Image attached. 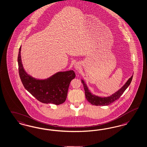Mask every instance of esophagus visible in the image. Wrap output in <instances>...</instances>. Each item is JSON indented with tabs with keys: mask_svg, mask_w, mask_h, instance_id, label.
Wrapping results in <instances>:
<instances>
[{
	"mask_svg": "<svg viewBox=\"0 0 147 147\" xmlns=\"http://www.w3.org/2000/svg\"><path fill=\"white\" fill-rule=\"evenodd\" d=\"M80 67H81V66H80V65L79 63H77L76 64L75 68L76 69V70H79L80 69Z\"/></svg>",
	"mask_w": 147,
	"mask_h": 147,
	"instance_id": "1",
	"label": "esophagus"
}]
</instances>
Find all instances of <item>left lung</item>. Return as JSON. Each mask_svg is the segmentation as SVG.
<instances>
[{"mask_svg":"<svg viewBox=\"0 0 147 147\" xmlns=\"http://www.w3.org/2000/svg\"><path fill=\"white\" fill-rule=\"evenodd\" d=\"M133 76H132L129 79L127 80L125 84L121 87V88L117 92L113 94L109 97H104V98H101V97H99V96H96L95 95L92 94L91 93V92L89 91L86 85V84L84 83V81L82 80V84H83L84 90H85V96H86V99L88 100V102H90L91 104L93 105H96V106H105V105H108L114 101H116L117 99H118L121 94L124 92L125 90L127 88V87L130 85V83L132 81Z\"/></svg>","mask_w":147,"mask_h":147,"instance_id":"1","label":"left lung"}]
</instances>
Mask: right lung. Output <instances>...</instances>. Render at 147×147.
<instances>
[{
  "label": "right lung",
  "mask_w": 147,
  "mask_h": 147,
  "mask_svg": "<svg viewBox=\"0 0 147 147\" xmlns=\"http://www.w3.org/2000/svg\"><path fill=\"white\" fill-rule=\"evenodd\" d=\"M20 49L18 56V71L20 80L26 90L43 103L60 105L66 100L68 87L76 74L73 71H60L46 80H37L27 74L23 69L20 58Z\"/></svg>",
  "instance_id": "right-lung-1"
}]
</instances>
